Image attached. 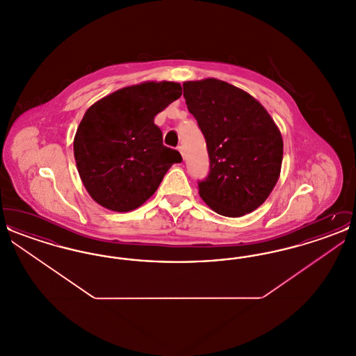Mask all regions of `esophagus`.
<instances>
[{
    "instance_id": "34e87169",
    "label": "esophagus",
    "mask_w": 356,
    "mask_h": 356,
    "mask_svg": "<svg viewBox=\"0 0 356 356\" xmlns=\"http://www.w3.org/2000/svg\"><path fill=\"white\" fill-rule=\"evenodd\" d=\"M177 149H179V152L181 153V156H183V159H184V157H186V153H184L183 147H181V145H179V147H177Z\"/></svg>"
}]
</instances>
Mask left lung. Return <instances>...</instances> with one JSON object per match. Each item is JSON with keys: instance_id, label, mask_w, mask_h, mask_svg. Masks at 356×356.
I'll return each instance as SVG.
<instances>
[{"instance_id": "1", "label": "left lung", "mask_w": 356, "mask_h": 356, "mask_svg": "<svg viewBox=\"0 0 356 356\" xmlns=\"http://www.w3.org/2000/svg\"><path fill=\"white\" fill-rule=\"evenodd\" d=\"M188 111L197 121L209 156L199 193L215 212L240 218L267 200L283 160V138L264 106L216 79L183 84Z\"/></svg>"}]
</instances>
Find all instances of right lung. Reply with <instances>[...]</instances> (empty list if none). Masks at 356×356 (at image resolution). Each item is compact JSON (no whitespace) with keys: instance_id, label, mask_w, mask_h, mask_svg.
I'll list each match as a JSON object with an SVG mask.
<instances>
[{"instance_id":"add662e5","label":"right lung","mask_w":356,"mask_h":356,"mask_svg":"<svg viewBox=\"0 0 356 356\" xmlns=\"http://www.w3.org/2000/svg\"><path fill=\"white\" fill-rule=\"evenodd\" d=\"M181 96L177 83L127 86L95 102L81 120L73 149L96 203L128 212L145 203L181 154L163 144L154 116Z\"/></svg>"}]
</instances>
